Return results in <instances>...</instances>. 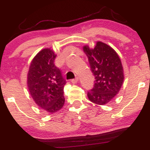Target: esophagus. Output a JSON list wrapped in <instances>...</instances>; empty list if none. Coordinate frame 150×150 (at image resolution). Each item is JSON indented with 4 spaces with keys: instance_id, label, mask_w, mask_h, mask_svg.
I'll return each instance as SVG.
<instances>
[{
    "instance_id": "esophagus-1",
    "label": "esophagus",
    "mask_w": 150,
    "mask_h": 150,
    "mask_svg": "<svg viewBox=\"0 0 150 150\" xmlns=\"http://www.w3.org/2000/svg\"><path fill=\"white\" fill-rule=\"evenodd\" d=\"M78 80H79V78H78V77H76L75 79H72V80H71V82H72V83H73V84H75V83H78Z\"/></svg>"
}]
</instances>
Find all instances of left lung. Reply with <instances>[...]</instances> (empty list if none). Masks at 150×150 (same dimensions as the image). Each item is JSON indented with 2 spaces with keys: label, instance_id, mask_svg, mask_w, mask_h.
I'll return each instance as SVG.
<instances>
[{
  "label": "left lung",
  "instance_id": "obj_1",
  "mask_svg": "<svg viewBox=\"0 0 150 150\" xmlns=\"http://www.w3.org/2000/svg\"><path fill=\"white\" fill-rule=\"evenodd\" d=\"M83 51L96 79L93 88L88 92V98L98 105H105L119 93L124 82L120 58L112 47L101 42H96L93 49L86 45Z\"/></svg>",
  "mask_w": 150,
  "mask_h": 150
}]
</instances>
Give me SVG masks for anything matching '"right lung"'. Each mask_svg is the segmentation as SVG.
<instances>
[{"label":"right lung","mask_w":150,"mask_h":150,"mask_svg":"<svg viewBox=\"0 0 150 150\" xmlns=\"http://www.w3.org/2000/svg\"><path fill=\"white\" fill-rule=\"evenodd\" d=\"M56 56L50 48L41 50L33 58L27 74L30 95L38 106L50 113L59 111L64 103L66 80L54 65Z\"/></svg>","instance_id":"obj_1"}]
</instances>
